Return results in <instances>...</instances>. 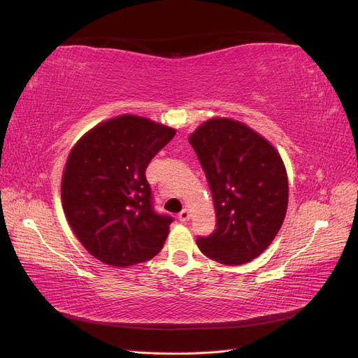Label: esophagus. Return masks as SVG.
<instances>
[{"label": "esophagus", "instance_id": "34e87169", "mask_svg": "<svg viewBox=\"0 0 358 358\" xmlns=\"http://www.w3.org/2000/svg\"><path fill=\"white\" fill-rule=\"evenodd\" d=\"M188 220H189V210H188V209H183V210L179 213V221L187 222Z\"/></svg>", "mask_w": 358, "mask_h": 358}]
</instances>
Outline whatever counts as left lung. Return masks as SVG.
Returning <instances> with one entry per match:
<instances>
[{
    "label": "left lung",
    "instance_id": "1",
    "mask_svg": "<svg viewBox=\"0 0 358 358\" xmlns=\"http://www.w3.org/2000/svg\"><path fill=\"white\" fill-rule=\"evenodd\" d=\"M208 179L216 229L199 236L200 251L221 264L239 266L272 243L288 206L282 158L266 138L233 119L215 117L189 136Z\"/></svg>",
    "mask_w": 358,
    "mask_h": 358
}]
</instances>
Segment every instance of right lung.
<instances>
[{"instance_id":"add662e5","label":"right lung","mask_w":358,"mask_h":358,"mask_svg":"<svg viewBox=\"0 0 358 358\" xmlns=\"http://www.w3.org/2000/svg\"><path fill=\"white\" fill-rule=\"evenodd\" d=\"M175 134L146 117L122 115L94 127L71 149L62 208L76 237L96 259L127 267L161 251L173 218L155 212L145 171Z\"/></svg>"}]
</instances>
